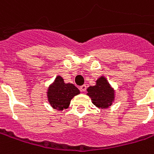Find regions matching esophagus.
Returning a JSON list of instances; mask_svg holds the SVG:
<instances>
[{
	"label": "esophagus",
	"instance_id": "34e87169",
	"mask_svg": "<svg viewBox=\"0 0 154 154\" xmlns=\"http://www.w3.org/2000/svg\"><path fill=\"white\" fill-rule=\"evenodd\" d=\"M86 90V85H82V86H80V91L82 92H85Z\"/></svg>",
	"mask_w": 154,
	"mask_h": 154
}]
</instances>
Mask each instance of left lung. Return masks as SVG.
Here are the masks:
<instances>
[{
    "instance_id": "1",
    "label": "left lung",
    "mask_w": 154,
    "mask_h": 154,
    "mask_svg": "<svg viewBox=\"0 0 154 154\" xmlns=\"http://www.w3.org/2000/svg\"><path fill=\"white\" fill-rule=\"evenodd\" d=\"M94 86L87 88V95L99 109H108L115 100V91L103 76L96 80Z\"/></svg>"
}]
</instances>
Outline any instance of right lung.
<instances>
[{
	"mask_svg": "<svg viewBox=\"0 0 154 154\" xmlns=\"http://www.w3.org/2000/svg\"><path fill=\"white\" fill-rule=\"evenodd\" d=\"M46 94L51 107L59 111H63L68 109L72 99L80 94V91L73 84L65 83L62 77L57 76L54 82L49 86Z\"/></svg>",
	"mask_w": 154,
	"mask_h": 154,
	"instance_id": "1",
	"label": "right lung"
}]
</instances>
